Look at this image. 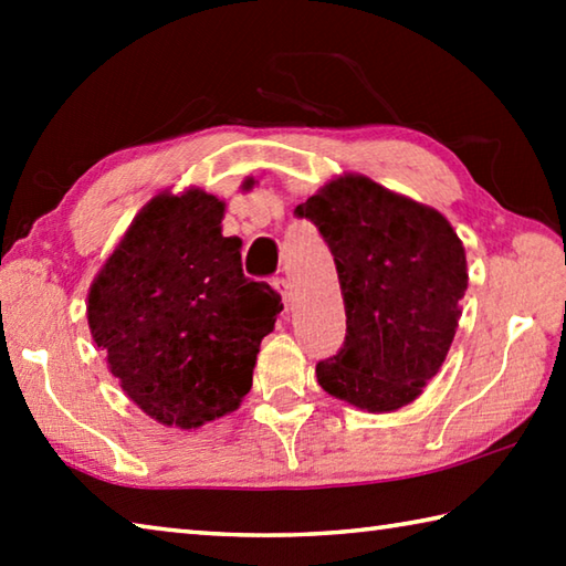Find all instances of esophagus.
I'll return each instance as SVG.
<instances>
[{"mask_svg":"<svg viewBox=\"0 0 566 566\" xmlns=\"http://www.w3.org/2000/svg\"><path fill=\"white\" fill-rule=\"evenodd\" d=\"M272 284H274V290L282 294V302H284L286 306H290V302H292V284L286 282L284 276H276V280H274Z\"/></svg>","mask_w":566,"mask_h":566,"instance_id":"esophagus-1","label":"esophagus"}]
</instances>
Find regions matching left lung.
<instances>
[{
    "label": "left lung",
    "mask_w": 566,
    "mask_h": 566,
    "mask_svg": "<svg viewBox=\"0 0 566 566\" xmlns=\"http://www.w3.org/2000/svg\"><path fill=\"white\" fill-rule=\"evenodd\" d=\"M296 214L329 244L347 337L317 364L327 395L371 415L415 401L447 359L462 317L467 254L434 207L364 175H339Z\"/></svg>",
    "instance_id": "8db88e82"
}]
</instances>
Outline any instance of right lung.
Returning a JSON list of instances; mask_svg holds the SVG:
<instances>
[{
    "label": "right lung",
    "mask_w": 566,
    "mask_h": 566,
    "mask_svg": "<svg viewBox=\"0 0 566 566\" xmlns=\"http://www.w3.org/2000/svg\"><path fill=\"white\" fill-rule=\"evenodd\" d=\"M222 219L224 202L205 189L159 191L87 294L90 332L109 371L165 427L199 429L234 411L282 312L270 284L244 276L242 239L224 237Z\"/></svg>",
    "instance_id": "obj_1"
}]
</instances>
